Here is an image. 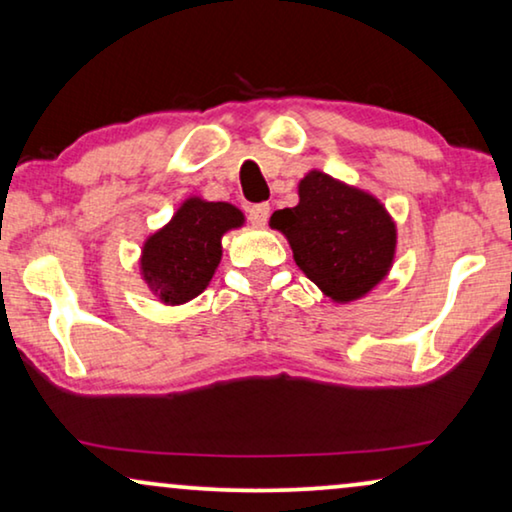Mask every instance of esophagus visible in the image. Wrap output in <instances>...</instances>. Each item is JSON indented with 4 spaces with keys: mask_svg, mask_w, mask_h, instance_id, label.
Returning a JSON list of instances; mask_svg holds the SVG:
<instances>
[{
    "mask_svg": "<svg viewBox=\"0 0 512 512\" xmlns=\"http://www.w3.org/2000/svg\"><path fill=\"white\" fill-rule=\"evenodd\" d=\"M268 216L270 205H265V202H258V205L249 207V221L254 223V226H265V223H268Z\"/></svg>",
    "mask_w": 512,
    "mask_h": 512,
    "instance_id": "34e87169",
    "label": "esophagus"
}]
</instances>
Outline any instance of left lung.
Masks as SVG:
<instances>
[{"mask_svg":"<svg viewBox=\"0 0 512 512\" xmlns=\"http://www.w3.org/2000/svg\"><path fill=\"white\" fill-rule=\"evenodd\" d=\"M298 195L296 207L270 219L289 240L298 268L338 303L382 282L394 261L396 226L380 202L324 172L307 174Z\"/></svg>","mask_w":512,"mask_h":512,"instance_id":"8db88e82","label":"left lung"}]
</instances>
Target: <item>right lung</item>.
I'll return each mask as SVG.
<instances>
[{
  "label": "right lung",
  "mask_w": 512,
  "mask_h": 512,
  "mask_svg": "<svg viewBox=\"0 0 512 512\" xmlns=\"http://www.w3.org/2000/svg\"><path fill=\"white\" fill-rule=\"evenodd\" d=\"M244 223L226 202L186 200L142 251V275L163 303L181 305L205 291L221 261V235Z\"/></svg>",
  "instance_id": "add662e5"
}]
</instances>
